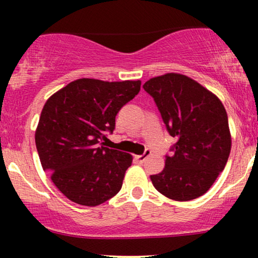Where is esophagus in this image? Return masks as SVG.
I'll list each match as a JSON object with an SVG mask.
<instances>
[{
	"label": "esophagus",
	"mask_w": 258,
	"mask_h": 258,
	"mask_svg": "<svg viewBox=\"0 0 258 258\" xmlns=\"http://www.w3.org/2000/svg\"><path fill=\"white\" fill-rule=\"evenodd\" d=\"M150 154H152V152H150L149 149H146V152L142 154V155H137L136 158H137L139 162H143V161H146V159L148 158V156H150Z\"/></svg>",
	"instance_id": "34e87169"
}]
</instances>
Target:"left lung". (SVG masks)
<instances>
[{
    "label": "left lung",
    "instance_id": "1",
    "mask_svg": "<svg viewBox=\"0 0 258 258\" xmlns=\"http://www.w3.org/2000/svg\"><path fill=\"white\" fill-rule=\"evenodd\" d=\"M143 88L176 139L164 170L150 176L153 185L168 199H197L211 188L229 158L232 137L226 109L217 96L182 74L153 78Z\"/></svg>",
    "mask_w": 258,
    "mask_h": 258
}]
</instances>
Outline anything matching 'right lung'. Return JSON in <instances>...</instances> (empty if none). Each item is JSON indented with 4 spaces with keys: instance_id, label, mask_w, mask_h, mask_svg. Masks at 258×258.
Here are the masks:
<instances>
[{
    "instance_id": "add662e5",
    "label": "right lung",
    "mask_w": 258,
    "mask_h": 258,
    "mask_svg": "<svg viewBox=\"0 0 258 258\" xmlns=\"http://www.w3.org/2000/svg\"><path fill=\"white\" fill-rule=\"evenodd\" d=\"M139 90V80L79 79L47 99L35 143L43 170L69 200L97 206L120 191L132 155L109 149L102 141Z\"/></svg>"
}]
</instances>
